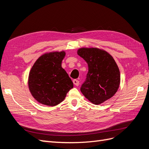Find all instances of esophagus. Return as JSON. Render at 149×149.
<instances>
[{
    "instance_id": "34e87169",
    "label": "esophagus",
    "mask_w": 149,
    "mask_h": 149,
    "mask_svg": "<svg viewBox=\"0 0 149 149\" xmlns=\"http://www.w3.org/2000/svg\"><path fill=\"white\" fill-rule=\"evenodd\" d=\"M73 83H74V84L75 85V86H79V81L78 80H77V79H74L73 81Z\"/></svg>"
}]
</instances>
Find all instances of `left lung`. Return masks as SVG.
I'll use <instances>...</instances> for the list:
<instances>
[{"instance_id": "1", "label": "left lung", "mask_w": 149, "mask_h": 149, "mask_svg": "<svg viewBox=\"0 0 149 149\" xmlns=\"http://www.w3.org/2000/svg\"><path fill=\"white\" fill-rule=\"evenodd\" d=\"M78 55L86 61L88 72L81 91L94 104H100L113 96L120 84V72L114 58L96 48H80Z\"/></svg>"}]
</instances>
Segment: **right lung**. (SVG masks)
Wrapping results in <instances>:
<instances>
[{
  "label": "right lung",
  "instance_id": "right-lung-1",
  "mask_svg": "<svg viewBox=\"0 0 149 149\" xmlns=\"http://www.w3.org/2000/svg\"><path fill=\"white\" fill-rule=\"evenodd\" d=\"M64 52L45 54L36 61L29 77V87L38 102L54 106L64 100L73 83L61 67Z\"/></svg>",
  "mask_w": 149,
  "mask_h": 149
}]
</instances>
